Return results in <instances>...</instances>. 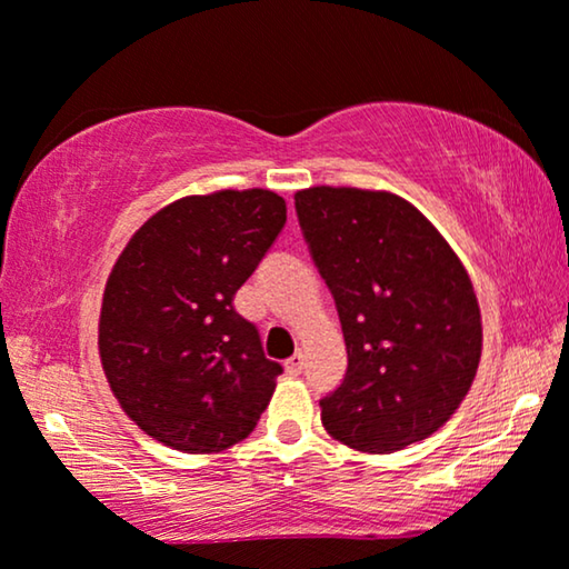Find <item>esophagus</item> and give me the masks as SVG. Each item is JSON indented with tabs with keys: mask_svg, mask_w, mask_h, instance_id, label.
Masks as SVG:
<instances>
[{
	"mask_svg": "<svg viewBox=\"0 0 569 569\" xmlns=\"http://www.w3.org/2000/svg\"><path fill=\"white\" fill-rule=\"evenodd\" d=\"M302 365H306V355L302 352H295L290 360L284 362V370L290 372V376H298V372H302Z\"/></svg>",
	"mask_w": 569,
	"mask_h": 569,
	"instance_id": "obj_1",
	"label": "esophagus"
}]
</instances>
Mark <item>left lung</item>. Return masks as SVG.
I'll return each instance as SVG.
<instances>
[{
    "mask_svg": "<svg viewBox=\"0 0 569 569\" xmlns=\"http://www.w3.org/2000/svg\"><path fill=\"white\" fill-rule=\"evenodd\" d=\"M300 228L337 302L347 376L321 399L333 440L393 453L438 432L481 360L471 277L407 199L355 186L295 193Z\"/></svg>",
    "mask_w": 569,
    "mask_h": 569,
    "instance_id": "left-lung-1",
    "label": "left lung"
}]
</instances>
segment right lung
Returning <instances> with one entry per match:
<instances>
[{"label":"right lung","mask_w":569,"mask_h":569,"mask_svg":"<svg viewBox=\"0 0 569 569\" xmlns=\"http://www.w3.org/2000/svg\"><path fill=\"white\" fill-rule=\"evenodd\" d=\"M269 189L176 199L129 238L103 290L98 355L131 422L181 453H220L253 432L282 365L232 306L284 228Z\"/></svg>","instance_id":"obj_1"}]
</instances>
